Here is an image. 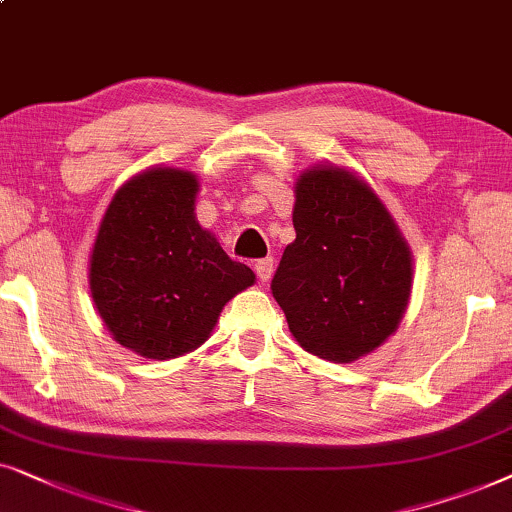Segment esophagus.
<instances>
[{
  "mask_svg": "<svg viewBox=\"0 0 512 512\" xmlns=\"http://www.w3.org/2000/svg\"><path fill=\"white\" fill-rule=\"evenodd\" d=\"M255 271H257V278H260L262 283H267L271 274H274V257H262V260H257Z\"/></svg>",
  "mask_w": 512,
  "mask_h": 512,
  "instance_id": "34e87169",
  "label": "esophagus"
}]
</instances>
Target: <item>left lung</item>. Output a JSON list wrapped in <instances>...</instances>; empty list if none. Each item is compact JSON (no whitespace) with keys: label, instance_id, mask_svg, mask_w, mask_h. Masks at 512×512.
<instances>
[{"label":"left lung","instance_id":"left-lung-1","mask_svg":"<svg viewBox=\"0 0 512 512\" xmlns=\"http://www.w3.org/2000/svg\"><path fill=\"white\" fill-rule=\"evenodd\" d=\"M297 238L271 292L292 337L313 356L351 363L384 344L407 309L412 255L372 189L342 168L297 180Z\"/></svg>","mask_w":512,"mask_h":512}]
</instances>
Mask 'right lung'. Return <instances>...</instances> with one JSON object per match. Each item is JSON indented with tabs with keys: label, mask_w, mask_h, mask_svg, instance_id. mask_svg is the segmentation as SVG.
Returning a JSON list of instances; mask_svg holds the SVG:
<instances>
[{
	"label": "right lung",
	"mask_w": 512,
	"mask_h": 512,
	"mask_svg": "<svg viewBox=\"0 0 512 512\" xmlns=\"http://www.w3.org/2000/svg\"><path fill=\"white\" fill-rule=\"evenodd\" d=\"M199 180L152 168L114 194L91 255V295L107 330L145 358L168 360L210 337L222 306L255 283L196 222Z\"/></svg>",
	"instance_id": "add662e5"
}]
</instances>
